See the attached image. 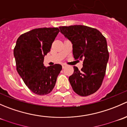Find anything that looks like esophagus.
Masks as SVG:
<instances>
[{
  "mask_svg": "<svg viewBox=\"0 0 127 127\" xmlns=\"http://www.w3.org/2000/svg\"><path fill=\"white\" fill-rule=\"evenodd\" d=\"M66 65L65 64H62V67H63V68H64L65 67H66Z\"/></svg>",
  "mask_w": 127,
  "mask_h": 127,
  "instance_id": "1",
  "label": "esophagus"
}]
</instances>
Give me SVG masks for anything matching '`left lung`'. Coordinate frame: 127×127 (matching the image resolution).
<instances>
[{
	"instance_id": "1",
	"label": "left lung",
	"mask_w": 127,
	"mask_h": 127,
	"mask_svg": "<svg viewBox=\"0 0 127 127\" xmlns=\"http://www.w3.org/2000/svg\"><path fill=\"white\" fill-rule=\"evenodd\" d=\"M59 28L71 42L74 59H84L81 71L74 66V73L69 77L73 90L82 96L95 93L103 82L109 60L106 38L96 29L86 26Z\"/></svg>"
}]
</instances>
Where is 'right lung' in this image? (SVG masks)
<instances>
[{
	"instance_id": "add662e5",
	"label": "right lung",
	"mask_w": 127,
	"mask_h": 127,
	"mask_svg": "<svg viewBox=\"0 0 127 127\" xmlns=\"http://www.w3.org/2000/svg\"><path fill=\"white\" fill-rule=\"evenodd\" d=\"M59 32L57 28L32 29L16 40L13 51L16 70L26 86L36 95L50 93L62 69L59 64L48 67L43 65L44 56L50 51Z\"/></svg>"
}]
</instances>
